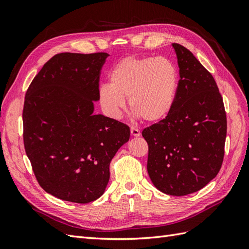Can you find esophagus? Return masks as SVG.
I'll use <instances>...</instances> for the list:
<instances>
[{
	"label": "esophagus",
	"instance_id": "esophagus-1",
	"mask_svg": "<svg viewBox=\"0 0 249 249\" xmlns=\"http://www.w3.org/2000/svg\"><path fill=\"white\" fill-rule=\"evenodd\" d=\"M131 135L133 137H139L140 136V131L136 127H133L131 126Z\"/></svg>",
	"mask_w": 249,
	"mask_h": 249
}]
</instances>
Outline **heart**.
Wrapping results in <instances>:
<instances>
[{
	"mask_svg": "<svg viewBox=\"0 0 249 249\" xmlns=\"http://www.w3.org/2000/svg\"><path fill=\"white\" fill-rule=\"evenodd\" d=\"M178 76L166 58L126 57L109 72V84L99 88V103L108 116L119 119L129 101L131 111L146 123L166 117L176 101Z\"/></svg>",
	"mask_w": 249,
	"mask_h": 249,
	"instance_id": "obj_1",
	"label": "heart"
}]
</instances>
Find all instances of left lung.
Instances as JSON below:
<instances>
[{
    "mask_svg": "<svg viewBox=\"0 0 249 249\" xmlns=\"http://www.w3.org/2000/svg\"><path fill=\"white\" fill-rule=\"evenodd\" d=\"M179 67L169 114L142 131L148 144L147 172L158 190L184 196L205 187L219 172L227 115L216 82L192 53L172 43Z\"/></svg>",
    "mask_w": 249,
    "mask_h": 249,
    "instance_id": "1",
    "label": "left lung"
}]
</instances>
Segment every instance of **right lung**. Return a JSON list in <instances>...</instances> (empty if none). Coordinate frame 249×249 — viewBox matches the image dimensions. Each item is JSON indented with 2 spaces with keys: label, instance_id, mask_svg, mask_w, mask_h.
Returning a JSON list of instances; mask_svg holds the SVG:
<instances>
[{
  "label": "right lung",
  "instance_id": "add662e5",
  "mask_svg": "<svg viewBox=\"0 0 249 249\" xmlns=\"http://www.w3.org/2000/svg\"><path fill=\"white\" fill-rule=\"evenodd\" d=\"M107 53L55 55L36 74L25 96L26 154L42 189L66 201L101 197L110 162L130 139V127L94 114Z\"/></svg>",
  "mask_w": 249,
  "mask_h": 249
}]
</instances>
